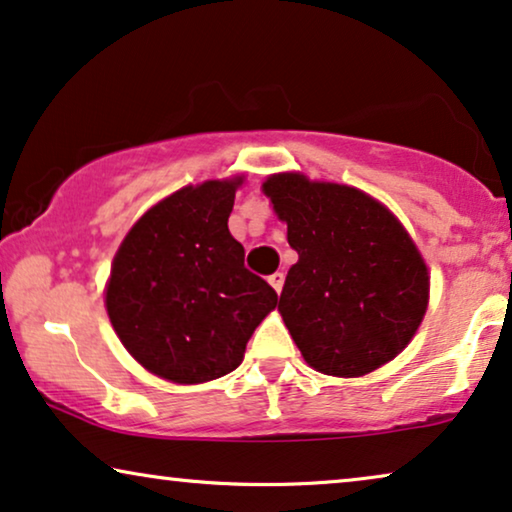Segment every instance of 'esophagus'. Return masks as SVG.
<instances>
[{"label": "esophagus", "instance_id": "34e87169", "mask_svg": "<svg viewBox=\"0 0 512 512\" xmlns=\"http://www.w3.org/2000/svg\"><path fill=\"white\" fill-rule=\"evenodd\" d=\"M269 283H271L273 290L280 292V290H283V283H285V273H283V271L271 273V276H269Z\"/></svg>", "mask_w": 512, "mask_h": 512}]
</instances>
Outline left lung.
Segmentation results:
<instances>
[{"label": "left lung", "instance_id": "left-lung-1", "mask_svg": "<svg viewBox=\"0 0 512 512\" xmlns=\"http://www.w3.org/2000/svg\"><path fill=\"white\" fill-rule=\"evenodd\" d=\"M262 190L299 255L278 311L308 366L357 378L397 357L427 313L429 271L390 208L304 174H273Z\"/></svg>", "mask_w": 512, "mask_h": 512}]
</instances>
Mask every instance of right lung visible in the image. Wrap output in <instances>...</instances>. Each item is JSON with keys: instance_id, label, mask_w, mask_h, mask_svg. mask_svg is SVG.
<instances>
[{"instance_id": "add662e5", "label": "right lung", "mask_w": 512, "mask_h": 512, "mask_svg": "<svg viewBox=\"0 0 512 512\" xmlns=\"http://www.w3.org/2000/svg\"><path fill=\"white\" fill-rule=\"evenodd\" d=\"M241 183L174 192L141 215L113 257L106 311L115 334L143 369L171 383L227 376L276 308V290L246 269L227 227Z\"/></svg>"}]
</instances>
